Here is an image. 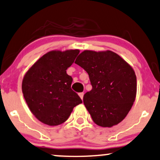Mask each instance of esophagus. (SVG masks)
<instances>
[{"label": "esophagus", "instance_id": "1", "mask_svg": "<svg viewBox=\"0 0 160 160\" xmlns=\"http://www.w3.org/2000/svg\"><path fill=\"white\" fill-rule=\"evenodd\" d=\"M84 92H80L79 94H78V95H79V97H80V98L82 99H83V97H84Z\"/></svg>", "mask_w": 160, "mask_h": 160}]
</instances>
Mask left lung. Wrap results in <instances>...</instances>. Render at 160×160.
Instances as JSON below:
<instances>
[{
	"mask_svg": "<svg viewBox=\"0 0 160 160\" xmlns=\"http://www.w3.org/2000/svg\"><path fill=\"white\" fill-rule=\"evenodd\" d=\"M75 63L89 74L92 89L84 94L83 101L93 121L109 128L118 124L130 111L136 96V76L132 67L110 50H84Z\"/></svg>",
	"mask_w": 160,
	"mask_h": 160,
	"instance_id": "left-lung-1",
	"label": "left lung"
}]
</instances>
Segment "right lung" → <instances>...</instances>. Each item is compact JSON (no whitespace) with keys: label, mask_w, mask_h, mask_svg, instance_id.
I'll use <instances>...</instances> for the list:
<instances>
[{"label":"right lung","mask_w":160,"mask_h":160,"mask_svg":"<svg viewBox=\"0 0 160 160\" xmlns=\"http://www.w3.org/2000/svg\"><path fill=\"white\" fill-rule=\"evenodd\" d=\"M79 50H53L42 56L26 73L22 92L29 110L40 121L49 126L63 123L73 109L82 103L71 89L73 78L66 70Z\"/></svg>","instance_id":"right-lung-1"}]
</instances>
